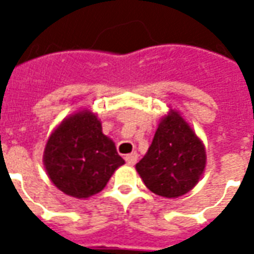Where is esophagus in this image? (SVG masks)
Listing matches in <instances>:
<instances>
[{"instance_id": "34e87169", "label": "esophagus", "mask_w": 254, "mask_h": 254, "mask_svg": "<svg viewBox=\"0 0 254 254\" xmlns=\"http://www.w3.org/2000/svg\"><path fill=\"white\" fill-rule=\"evenodd\" d=\"M125 162H127L129 166H133L137 162V154H136V152H132V154L125 155Z\"/></svg>"}]
</instances>
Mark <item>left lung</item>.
Segmentation results:
<instances>
[{
    "instance_id": "1",
    "label": "left lung",
    "mask_w": 254,
    "mask_h": 254,
    "mask_svg": "<svg viewBox=\"0 0 254 254\" xmlns=\"http://www.w3.org/2000/svg\"><path fill=\"white\" fill-rule=\"evenodd\" d=\"M205 165V145L181 113L170 109L136 170L152 193L176 198L196 187Z\"/></svg>"
}]
</instances>
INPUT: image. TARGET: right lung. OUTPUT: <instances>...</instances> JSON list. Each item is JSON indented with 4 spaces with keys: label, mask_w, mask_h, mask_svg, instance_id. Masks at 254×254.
I'll list each match as a JSON object with an SVG mask.
<instances>
[{
    "label": "right lung",
    "mask_w": 254,
    "mask_h": 254,
    "mask_svg": "<svg viewBox=\"0 0 254 254\" xmlns=\"http://www.w3.org/2000/svg\"><path fill=\"white\" fill-rule=\"evenodd\" d=\"M124 163L114 141L102 132L98 116L88 109L64 118L43 151L50 181L65 194L80 200L99 193Z\"/></svg>",
    "instance_id": "1"
}]
</instances>
